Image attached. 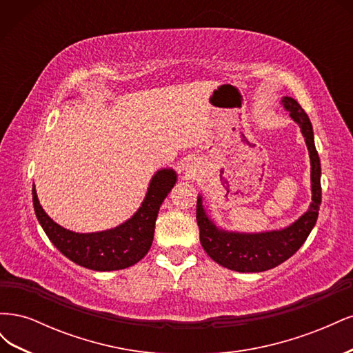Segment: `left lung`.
<instances>
[{"mask_svg": "<svg viewBox=\"0 0 353 353\" xmlns=\"http://www.w3.org/2000/svg\"><path fill=\"white\" fill-rule=\"evenodd\" d=\"M281 104L290 113L293 122L301 128L311 159L312 201L302 216L280 230L261 232L232 231L219 227L203 205V196H197V225L200 243L210 258L223 268L237 272H262L275 268L293 256L306 241L316 223L321 205V162L315 148L312 123L294 99L283 97Z\"/></svg>", "mask_w": 353, "mask_h": 353, "instance_id": "1", "label": "left lung"}]
</instances>
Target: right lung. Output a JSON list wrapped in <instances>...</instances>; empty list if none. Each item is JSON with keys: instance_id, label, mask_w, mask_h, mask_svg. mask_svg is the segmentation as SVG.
I'll return each mask as SVG.
<instances>
[{"instance_id": "add662e5", "label": "right lung", "mask_w": 353, "mask_h": 353, "mask_svg": "<svg viewBox=\"0 0 353 353\" xmlns=\"http://www.w3.org/2000/svg\"><path fill=\"white\" fill-rule=\"evenodd\" d=\"M176 179L172 168L157 169L134 215L121 225L97 232H74L59 225L39 205L35 184L32 185V200L38 222L60 253L83 268L117 271L135 265L150 250L159 209Z\"/></svg>"}]
</instances>
